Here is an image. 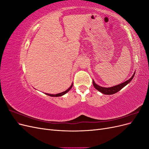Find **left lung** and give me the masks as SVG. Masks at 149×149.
Returning <instances> with one entry per match:
<instances>
[{
	"instance_id": "left-lung-1",
	"label": "left lung",
	"mask_w": 149,
	"mask_h": 149,
	"mask_svg": "<svg viewBox=\"0 0 149 149\" xmlns=\"http://www.w3.org/2000/svg\"><path fill=\"white\" fill-rule=\"evenodd\" d=\"M134 75H135V72L133 74V75L132 76V77L130 79H129L128 80L125 81V82H124L123 83H120L118 85L114 86L109 87V88H104V87L100 86H99L96 83H95L94 80H93V83L94 87L97 90V91H99L104 94H106V95H111V94H113L118 93V91H120L121 89H123L124 86H125L126 85L129 84L130 81H131V80L133 79Z\"/></svg>"
}]
</instances>
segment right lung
Here are the masks:
<instances>
[{"mask_svg": "<svg viewBox=\"0 0 149 149\" xmlns=\"http://www.w3.org/2000/svg\"><path fill=\"white\" fill-rule=\"evenodd\" d=\"M72 86H73V83H72V84L71 85V86H70L68 89H66L65 91H63V92L60 93H58V94H48V93H45V94H47V95H48V96H52V97H59V96H63L64 94H65L66 93H67L68 92V91H70V90L71 89Z\"/></svg>", "mask_w": 149, "mask_h": 149, "instance_id": "obj_1", "label": "right lung"}]
</instances>
